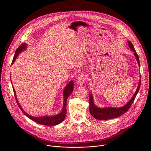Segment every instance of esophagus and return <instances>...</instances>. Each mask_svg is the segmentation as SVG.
Listing matches in <instances>:
<instances>
[{"instance_id":"1","label":"esophagus","mask_w":151,"mask_h":151,"mask_svg":"<svg viewBox=\"0 0 151 151\" xmlns=\"http://www.w3.org/2000/svg\"><path fill=\"white\" fill-rule=\"evenodd\" d=\"M86 80H87V78H86V76L85 75H81L78 79L77 84L79 85H82L83 84L85 83Z\"/></svg>"}]
</instances>
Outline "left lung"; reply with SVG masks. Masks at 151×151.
Here are the masks:
<instances>
[{"mask_svg": "<svg viewBox=\"0 0 151 151\" xmlns=\"http://www.w3.org/2000/svg\"><path fill=\"white\" fill-rule=\"evenodd\" d=\"M128 45L130 47V48L134 52V55L136 58L137 61L138 63L139 66L140 67V61L139 58V55L137 54L133 45L130 41H127ZM140 78H141L140 75ZM140 83H141V79H140L139 82V84L137 86V90L134 94L132 98L124 106L120 107H105L103 108H100V107H97L96 106L94 103V99L92 95V93L90 94V112L91 115L96 119L99 120H106V119H113L118 118V116L123 115L124 113H125L128 109L130 108L131 105L132 104L133 102L134 101L137 93L139 92V90L140 89Z\"/></svg>", "mask_w": 151, "mask_h": 151, "instance_id": "obj_1", "label": "left lung"}]
</instances>
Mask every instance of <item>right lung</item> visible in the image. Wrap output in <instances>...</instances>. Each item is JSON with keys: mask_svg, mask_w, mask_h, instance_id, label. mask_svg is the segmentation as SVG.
Wrapping results in <instances>:
<instances>
[{"mask_svg": "<svg viewBox=\"0 0 151 151\" xmlns=\"http://www.w3.org/2000/svg\"><path fill=\"white\" fill-rule=\"evenodd\" d=\"M26 49H27V45L26 44H22L17 49V50L15 51V55H14V57L13 60H12V64L14 63V61L17 59V57L18 56L19 54H20L21 52H23V51H25ZM13 90H14V95H15V97L17 103L19 107L20 108V109L23 112V113L25 114V115H26L29 118H30V119H32V121H35V122H36L37 124H42V125H44L54 126V125H58V124L61 123L66 117L67 99L73 90V80L70 81L67 84V85L66 86V87L64 88V91H63V97H64V101H63V106L62 111H61V112L60 114H58L56 115H54V116L47 115V116H40V117H35V116H32L29 115L22 108H21V107L19 102L17 100V96H16V93H15V91L14 87H13Z\"/></svg>", "mask_w": 151, "mask_h": 151, "instance_id": "right-lung-1", "label": "right lung"}]
</instances>
